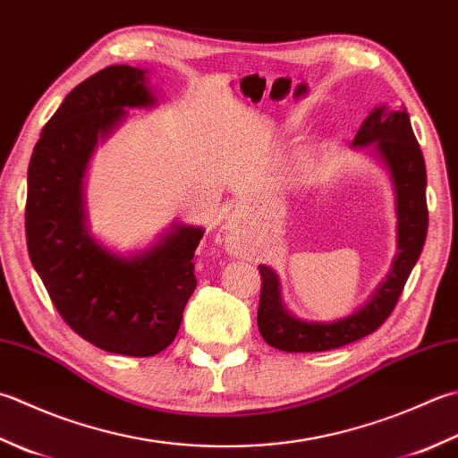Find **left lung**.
<instances>
[{
	"label": "left lung",
	"instance_id": "1",
	"mask_svg": "<svg viewBox=\"0 0 458 458\" xmlns=\"http://www.w3.org/2000/svg\"><path fill=\"white\" fill-rule=\"evenodd\" d=\"M352 147H373L371 155L387 168L395 194L397 254L387 277L377 285L365 306L334 321L295 318L282 301L280 277L270 266H258L262 274L258 329L264 342L280 352H327L373 334L391 316L411 270L423 252L428 226L427 170L405 106H375L357 131Z\"/></svg>",
	"mask_w": 458,
	"mask_h": 458
}]
</instances>
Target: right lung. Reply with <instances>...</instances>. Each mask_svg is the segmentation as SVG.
<instances>
[{
  "label": "right lung",
  "mask_w": 458,
  "mask_h": 458,
  "mask_svg": "<svg viewBox=\"0 0 458 458\" xmlns=\"http://www.w3.org/2000/svg\"><path fill=\"white\" fill-rule=\"evenodd\" d=\"M147 69L111 65L85 79L41 131L27 170L25 236L31 264L65 324L89 344L129 357L174 342L196 288L202 226L174 222L150 246L119 254L89 232L85 174L98 140L152 109Z\"/></svg>",
  "instance_id": "right-lung-1"
}]
</instances>
